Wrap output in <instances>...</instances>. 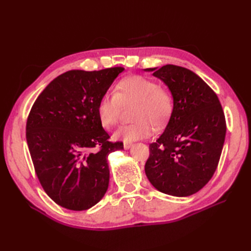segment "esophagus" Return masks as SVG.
<instances>
[{"instance_id":"esophagus-1","label":"esophagus","mask_w":251,"mask_h":251,"mask_svg":"<svg viewBox=\"0 0 251 251\" xmlns=\"http://www.w3.org/2000/svg\"><path fill=\"white\" fill-rule=\"evenodd\" d=\"M132 147V143L131 142H124V148H125V150H128Z\"/></svg>"}]
</instances>
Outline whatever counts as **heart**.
Masks as SVG:
<instances>
[{"mask_svg": "<svg viewBox=\"0 0 251 251\" xmlns=\"http://www.w3.org/2000/svg\"><path fill=\"white\" fill-rule=\"evenodd\" d=\"M132 124L121 126L114 133V138L126 142L150 137L155 132V126H162L172 115L174 100L165 88L142 75H131L117 82L114 93L100 97L97 113L104 127L115 126L124 108L131 107Z\"/></svg>", "mask_w": 251, "mask_h": 251, "instance_id": "b5f03b06", "label": "heart"}]
</instances>
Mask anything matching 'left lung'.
Returning a JSON list of instances; mask_svg holds the SVG:
<instances>
[{
  "label": "left lung",
  "mask_w": 251,
  "mask_h": 251,
  "mask_svg": "<svg viewBox=\"0 0 251 251\" xmlns=\"http://www.w3.org/2000/svg\"><path fill=\"white\" fill-rule=\"evenodd\" d=\"M153 75L164 81L174 109L163 134L150 144L144 171L159 192L187 197L199 192L215 174L226 135V121L217 94L183 67L165 65Z\"/></svg>",
  "instance_id": "8db88e82"
}]
</instances>
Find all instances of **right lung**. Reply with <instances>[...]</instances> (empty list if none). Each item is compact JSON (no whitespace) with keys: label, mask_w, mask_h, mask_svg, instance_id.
Instances as JSON below:
<instances>
[{"label":"right lung","mask_w":251,"mask_h":251,"mask_svg":"<svg viewBox=\"0 0 251 251\" xmlns=\"http://www.w3.org/2000/svg\"><path fill=\"white\" fill-rule=\"evenodd\" d=\"M124 70L113 67L63 73L30 110L26 139L36 176L44 191L62 207L89 209L107 192L108 156L123 150L124 143L109 141L97 104Z\"/></svg>","instance_id":"right-lung-1"}]
</instances>
